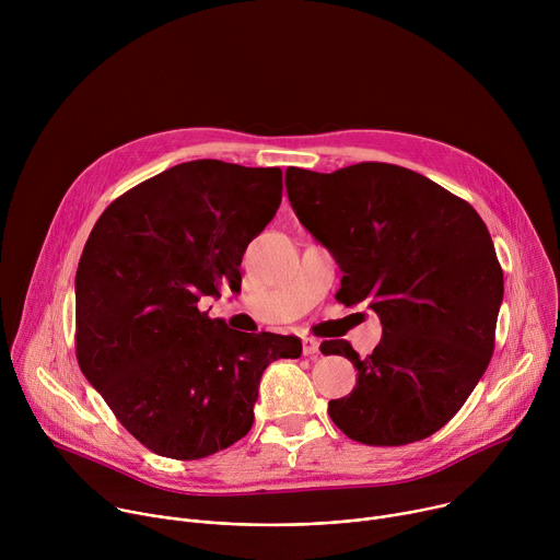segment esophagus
<instances>
[{"mask_svg": "<svg viewBox=\"0 0 560 560\" xmlns=\"http://www.w3.org/2000/svg\"><path fill=\"white\" fill-rule=\"evenodd\" d=\"M318 354V341L312 337L303 339V357H316Z\"/></svg>", "mask_w": 560, "mask_h": 560, "instance_id": "obj_1", "label": "esophagus"}]
</instances>
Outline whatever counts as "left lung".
Listing matches in <instances>:
<instances>
[{
    "label": "left lung",
    "mask_w": 560,
    "mask_h": 560,
    "mask_svg": "<svg viewBox=\"0 0 560 560\" xmlns=\"http://www.w3.org/2000/svg\"><path fill=\"white\" fill-rule=\"evenodd\" d=\"M299 221L343 270L337 301L368 303L383 337L372 354L343 339L322 343L359 370L357 387L328 404L352 441L408 445L439 432L490 365L503 270L488 225L428 177L381 162L335 173L285 171Z\"/></svg>",
    "instance_id": "left-lung-1"
}]
</instances>
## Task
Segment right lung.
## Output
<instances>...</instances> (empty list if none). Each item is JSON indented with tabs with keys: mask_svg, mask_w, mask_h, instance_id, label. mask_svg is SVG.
<instances>
[{
	"mask_svg": "<svg viewBox=\"0 0 560 560\" xmlns=\"http://www.w3.org/2000/svg\"><path fill=\"white\" fill-rule=\"evenodd\" d=\"M281 168L197 159L117 197L74 277L77 363L150 452L206 458L244 439L264 370L301 339L232 332L201 296L242 288L244 253L279 210Z\"/></svg>",
	"mask_w": 560,
	"mask_h": 560,
	"instance_id": "add662e5",
	"label": "right lung"
}]
</instances>
